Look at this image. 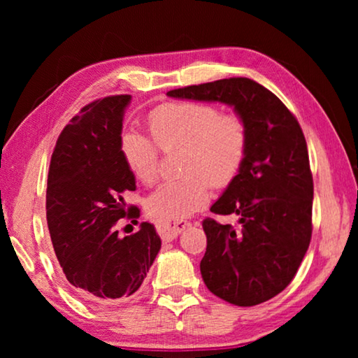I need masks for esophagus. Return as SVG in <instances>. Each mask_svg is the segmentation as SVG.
I'll return each instance as SVG.
<instances>
[{
  "instance_id": "34e87169",
  "label": "esophagus",
  "mask_w": 358,
  "mask_h": 358,
  "mask_svg": "<svg viewBox=\"0 0 358 358\" xmlns=\"http://www.w3.org/2000/svg\"><path fill=\"white\" fill-rule=\"evenodd\" d=\"M189 221L186 220H171V221H159L157 222V232L164 240H172L181 234V230H185L189 226Z\"/></svg>"
}]
</instances>
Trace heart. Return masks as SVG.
I'll list each match as a JSON object with an SVG mask.
<instances>
[{
    "label": "heart",
    "mask_w": 358,
    "mask_h": 358,
    "mask_svg": "<svg viewBox=\"0 0 358 358\" xmlns=\"http://www.w3.org/2000/svg\"><path fill=\"white\" fill-rule=\"evenodd\" d=\"M150 131L162 150L186 147L185 178L162 183L147 201L148 213L159 221L181 220L207 205L211 185L232 183L245 164L250 131L240 115H222L203 102H175L151 113ZM156 143L141 132H126L121 141L124 161L134 177L153 183L159 172Z\"/></svg>",
    "instance_id": "b5f03b06"
}]
</instances>
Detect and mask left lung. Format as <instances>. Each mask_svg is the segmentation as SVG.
I'll use <instances>...</instances> for the list:
<instances>
[{
  "label": "left lung",
  "mask_w": 358,
  "mask_h": 358,
  "mask_svg": "<svg viewBox=\"0 0 358 358\" xmlns=\"http://www.w3.org/2000/svg\"><path fill=\"white\" fill-rule=\"evenodd\" d=\"M167 96L221 102L246 121L245 164L210 208L237 215L238 227L203 220L201 273L210 292L232 305L273 299L294 280L313 232V175L299 121L270 90L246 77L191 85Z\"/></svg>",
  "instance_id": "1"
}]
</instances>
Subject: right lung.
Instances as JSON below:
<instances>
[{"instance_id": "1", "label": "right lung", "mask_w": 358, "mask_h": 358, "mask_svg": "<svg viewBox=\"0 0 358 358\" xmlns=\"http://www.w3.org/2000/svg\"><path fill=\"white\" fill-rule=\"evenodd\" d=\"M131 96L85 106L59 134L47 180V224L57 259L74 292L92 303L123 301L137 292L161 250L153 224L120 238L121 217H138L126 191L136 177L121 151Z\"/></svg>"}]
</instances>
